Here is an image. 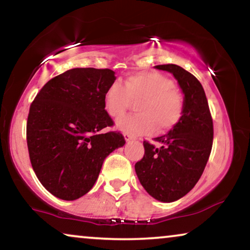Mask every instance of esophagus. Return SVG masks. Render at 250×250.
<instances>
[{"label": "esophagus", "mask_w": 250, "mask_h": 250, "mask_svg": "<svg viewBox=\"0 0 250 250\" xmlns=\"http://www.w3.org/2000/svg\"><path fill=\"white\" fill-rule=\"evenodd\" d=\"M124 138H125V140H126V141H127V142H129V141H132V140H133V139H134V138H133V136H132V135H129V134H127V133H124Z\"/></svg>", "instance_id": "obj_1"}]
</instances>
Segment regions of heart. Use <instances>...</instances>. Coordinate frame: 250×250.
I'll return each instance as SVG.
<instances>
[{
	"label": "heart",
	"mask_w": 250,
	"mask_h": 250,
	"mask_svg": "<svg viewBox=\"0 0 250 250\" xmlns=\"http://www.w3.org/2000/svg\"><path fill=\"white\" fill-rule=\"evenodd\" d=\"M132 101H139V114L121 119L117 125L133 136L151 134L157 128L160 133L170 131L181 122L186 107L183 92L172 78L158 71L128 75L124 85L112 82L104 93L105 111L115 119L125 115Z\"/></svg>",
	"instance_id": "b5f03b06"
}]
</instances>
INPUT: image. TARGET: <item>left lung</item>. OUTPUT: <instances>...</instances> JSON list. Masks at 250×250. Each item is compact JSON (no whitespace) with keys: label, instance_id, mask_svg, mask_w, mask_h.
Segmentation results:
<instances>
[{"label":"left lung","instance_id":"obj_1","mask_svg":"<svg viewBox=\"0 0 250 250\" xmlns=\"http://www.w3.org/2000/svg\"><path fill=\"white\" fill-rule=\"evenodd\" d=\"M179 82L186 99L181 122L166 135L156 138L160 148L143 141L145 155L135 164L140 183L150 196L172 203L189 192L203 175L213 146L209 105L200 82L177 64H158Z\"/></svg>","mask_w":250,"mask_h":250}]
</instances>
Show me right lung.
I'll use <instances>...</instances> for the list:
<instances>
[{"label":"right lung","mask_w":250,"mask_h":250,"mask_svg":"<svg viewBox=\"0 0 250 250\" xmlns=\"http://www.w3.org/2000/svg\"><path fill=\"white\" fill-rule=\"evenodd\" d=\"M111 69L74 68L51 78L27 118L29 159L37 179L60 199L75 200L94 186L105 157L125 145L104 105Z\"/></svg>","instance_id":"1"}]
</instances>
